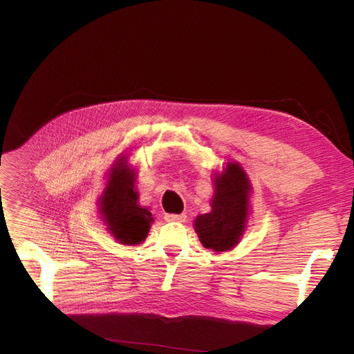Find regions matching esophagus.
Here are the masks:
<instances>
[{
    "label": "esophagus",
    "instance_id": "obj_1",
    "mask_svg": "<svg viewBox=\"0 0 354 354\" xmlns=\"http://www.w3.org/2000/svg\"><path fill=\"white\" fill-rule=\"evenodd\" d=\"M164 219L167 222H185L187 216H185V213H183V214H165Z\"/></svg>",
    "mask_w": 354,
    "mask_h": 354
}]
</instances>
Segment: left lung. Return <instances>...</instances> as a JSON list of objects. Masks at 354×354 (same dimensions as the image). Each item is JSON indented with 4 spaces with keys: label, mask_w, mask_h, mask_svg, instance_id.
I'll return each mask as SVG.
<instances>
[{
    "label": "left lung",
    "mask_w": 354,
    "mask_h": 354,
    "mask_svg": "<svg viewBox=\"0 0 354 354\" xmlns=\"http://www.w3.org/2000/svg\"><path fill=\"white\" fill-rule=\"evenodd\" d=\"M212 212L193 222L201 243L214 252L231 251L242 240L251 214L252 185L242 165L230 161L213 173Z\"/></svg>",
    "instance_id": "1"
}]
</instances>
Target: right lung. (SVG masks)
<instances>
[{"instance_id":"right-lung-1","label":"right lung","mask_w":354,"mask_h":354,"mask_svg":"<svg viewBox=\"0 0 354 354\" xmlns=\"http://www.w3.org/2000/svg\"><path fill=\"white\" fill-rule=\"evenodd\" d=\"M137 169L129 164V156L118 155L108 170L106 184L97 201L99 214L106 231L126 246L140 245L146 240L150 225L153 222L152 213L147 207L138 204Z\"/></svg>"}]
</instances>
